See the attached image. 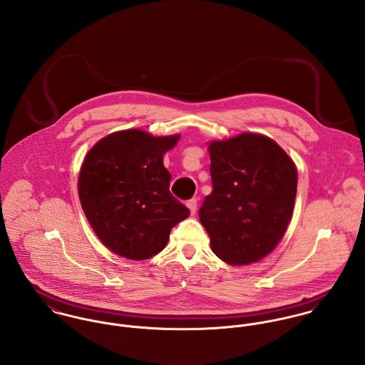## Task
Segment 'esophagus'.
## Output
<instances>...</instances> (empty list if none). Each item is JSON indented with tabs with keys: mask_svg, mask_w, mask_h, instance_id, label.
<instances>
[{
	"mask_svg": "<svg viewBox=\"0 0 365 365\" xmlns=\"http://www.w3.org/2000/svg\"><path fill=\"white\" fill-rule=\"evenodd\" d=\"M197 200H190L188 202H187V207H188V209H190V212L194 215L195 212H197Z\"/></svg>",
	"mask_w": 365,
	"mask_h": 365,
	"instance_id": "1",
	"label": "esophagus"
}]
</instances>
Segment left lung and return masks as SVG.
<instances>
[{"instance_id": "8db88e82", "label": "left lung", "mask_w": 365, "mask_h": 365, "mask_svg": "<svg viewBox=\"0 0 365 365\" xmlns=\"http://www.w3.org/2000/svg\"><path fill=\"white\" fill-rule=\"evenodd\" d=\"M208 152L213 190L198 215L210 249L230 265L262 260L292 219L297 165L275 140L253 132L210 140Z\"/></svg>"}]
</instances>
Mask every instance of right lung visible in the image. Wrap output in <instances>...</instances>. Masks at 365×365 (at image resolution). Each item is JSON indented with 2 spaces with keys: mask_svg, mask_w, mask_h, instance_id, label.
Instances as JSON below:
<instances>
[{
  "mask_svg": "<svg viewBox=\"0 0 365 365\" xmlns=\"http://www.w3.org/2000/svg\"><path fill=\"white\" fill-rule=\"evenodd\" d=\"M180 133L153 136L140 129L109 133L84 157L78 198L94 233L108 250L128 260L158 255L171 229L190 210L170 192L164 155Z\"/></svg>",
  "mask_w": 365,
  "mask_h": 365,
  "instance_id": "obj_1",
  "label": "right lung"
}]
</instances>
